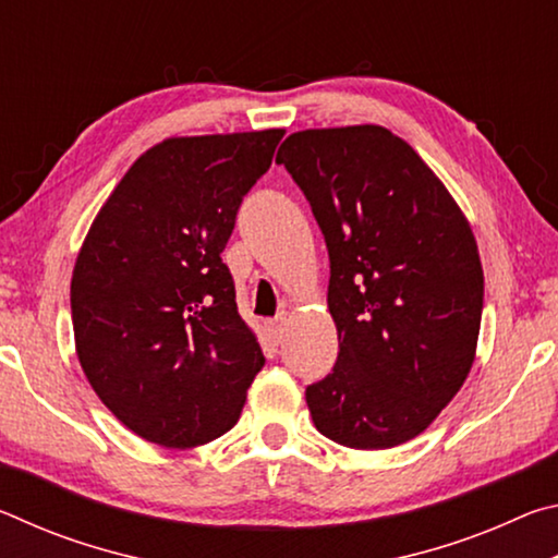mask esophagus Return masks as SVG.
Wrapping results in <instances>:
<instances>
[{"mask_svg": "<svg viewBox=\"0 0 558 558\" xmlns=\"http://www.w3.org/2000/svg\"><path fill=\"white\" fill-rule=\"evenodd\" d=\"M282 327H286V315L272 317L266 323V332L270 335L272 342H280V339H282Z\"/></svg>", "mask_w": 558, "mask_h": 558, "instance_id": "esophagus-1", "label": "esophagus"}]
</instances>
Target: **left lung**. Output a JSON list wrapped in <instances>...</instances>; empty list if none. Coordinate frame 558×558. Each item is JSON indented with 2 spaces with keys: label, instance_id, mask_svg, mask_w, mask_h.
I'll use <instances>...</instances> for the list:
<instances>
[{
  "label": "left lung",
  "instance_id": "1",
  "mask_svg": "<svg viewBox=\"0 0 558 558\" xmlns=\"http://www.w3.org/2000/svg\"><path fill=\"white\" fill-rule=\"evenodd\" d=\"M278 165L329 253L332 374L305 389L317 430L384 450L426 430L475 359L485 278L470 223L418 153L379 125L302 130Z\"/></svg>",
  "mask_w": 558,
  "mask_h": 558
}]
</instances>
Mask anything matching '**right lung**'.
Wrapping results in <instances>:
<instances>
[{
	"instance_id": "1",
	"label": "right lung",
	"mask_w": 558,
	"mask_h": 558,
	"mask_svg": "<svg viewBox=\"0 0 558 558\" xmlns=\"http://www.w3.org/2000/svg\"><path fill=\"white\" fill-rule=\"evenodd\" d=\"M282 135L165 140L128 169L83 241L71 280L81 366L116 418L157 446L231 430L266 364L221 253Z\"/></svg>"
}]
</instances>
